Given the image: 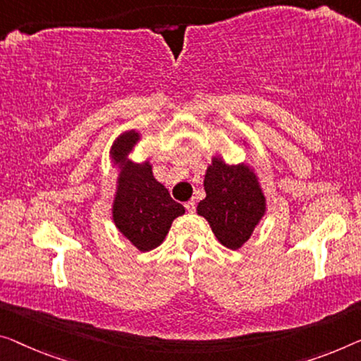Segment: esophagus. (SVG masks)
<instances>
[{"mask_svg": "<svg viewBox=\"0 0 361 361\" xmlns=\"http://www.w3.org/2000/svg\"><path fill=\"white\" fill-rule=\"evenodd\" d=\"M185 207H186L188 212H195V211H196V202H195V199H191V201L185 202Z\"/></svg>", "mask_w": 361, "mask_h": 361, "instance_id": "34e87169", "label": "esophagus"}]
</instances>
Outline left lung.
I'll list each match as a JSON object with an SVG mask.
<instances>
[{"mask_svg": "<svg viewBox=\"0 0 361 361\" xmlns=\"http://www.w3.org/2000/svg\"><path fill=\"white\" fill-rule=\"evenodd\" d=\"M241 141L248 146L246 139ZM204 190L206 197L197 204V215L207 220L220 243L240 250L267 211L255 169L245 162L230 165L215 154L204 175Z\"/></svg>", "mask_w": 361, "mask_h": 361, "instance_id": "1", "label": "left lung"}]
</instances>
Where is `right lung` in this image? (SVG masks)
I'll use <instances>...</instances> for the list:
<instances>
[{
	"instance_id": "1",
	"label": "right lung",
	"mask_w": 361,
	"mask_h": 361,
	"mask_svg": "<svg viewBox=\"0 0 361 361\" xmlns=\"http://www.w3.org/2000/svg\"><path fill=\"white\" fill-rule=\"evenodd\" d=\"M141 139V131L128 129L110 147V164L116 169L111 220L118 232L139 251H150L162 245L173 220L185 214V207L173 201L169 190L155 180L149 159L144 162L131 159Z\"/></svg>"
}]
</instances>
